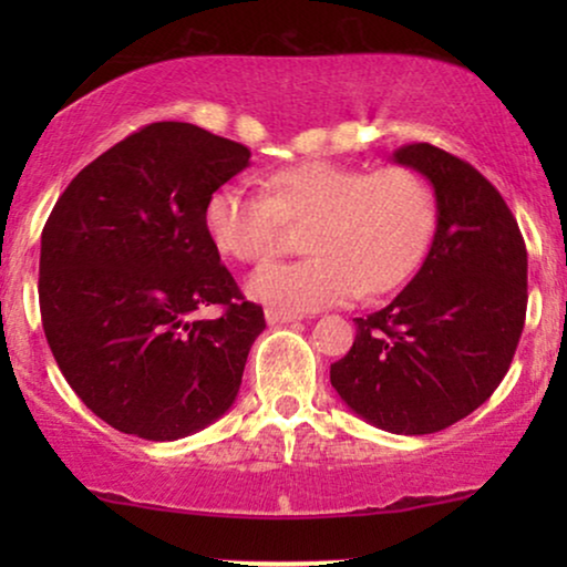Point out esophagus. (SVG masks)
I'll return each mask as SVG.
<instances>
[{
  "mask_svg": "<svg viewBox=\"0 0 567 567\" xmlns=\"http://www.w3.org/2000/svg\"><path fill=\"white\" fill-rule=\"evenodd\" d=\"M266 320H268V324H284V322L301 320V315H289V312H278V309H266Z\"/></svg>",
  "mask_w": 567,
  "mask_h": 567,
  "instance_id": "34e87169",
  "label": "esophagus"
}]
</instances>
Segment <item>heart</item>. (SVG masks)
<instances>
[{
	"label": "heart",
	"instance_id": "heart-1",
	"mask_svg": "<svg viewBox=\"0 0 567 567\" xmlns=\"http://www.w3.org/2000/svg\"><path fill=\"white\" fill-rule=\"evenodd\" d=\"M268 190L221 185L204 221L212 243L239 262H262L286 247L289 224H309V258L270 262L247 281L252 299L305 315L361 293L394 291L421 268L439 221L433 183L413 167L371 169L305 159L274 169Z\"/></svg>",
	"mask_w": 567,
	"mask_h": 567
}]
</instances>
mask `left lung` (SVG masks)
<instances>
[{"label":"left lung","instance_id":"left-lung-1","mask_svg":"<svg viewBox=\"0 0 567 567\" xmlns=\"http://www.w3.org/2000/svg\"><path fill=\"white\" fill-rule=\"evenodd\" d=\"M398 165L436 188L439 221L413 281L330 367L340 400L377 429L444 431L477 410L514 361L526 317V245L506 200L470 162L408 144Z\"/></svg>","mask_w":567,"mask_h":567}]
</instances>
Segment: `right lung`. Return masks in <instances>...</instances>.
<instances>
[{
	"mask_svg": "<svg viewBox=\"0 0 567 567\" xmlns=\"http://www.w3.org/2000/svg\"><path fill=\"white\" fill-rule=\"evenodd\" d=\"M247 165L243 144L152 123L90 162L45 221V340L76 398L115 431L175 441L237 398L266 317L221 266L204 212ZM204 306L223 315L196 321Z\"/></svg>",
	"mask_w": 567,
	"mask_h": 567,
	"instance_id": "add662e5",
	"label": "right lung"
}]
</instances>
